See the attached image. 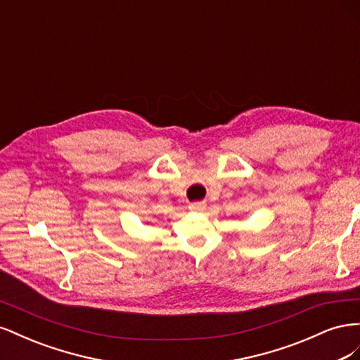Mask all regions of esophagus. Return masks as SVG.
I'll return each instance as SVG.
<instances>
[{"instance_id": "34e87169", "label": "esophagus", "mask_w": 360, "mask_h": 360, "mask_svg": "<svg viewBox=\"0 0 360 360\" xmlns=\"http://www.w3.org/2000/svg\"><path fill=\"white\" fill-rule=\"evenodd\" d=\"M205 205L207 204L204 201H195V202L189 204V209L193 212H202L205 209Z\"/></svg>"}]
</instances>
